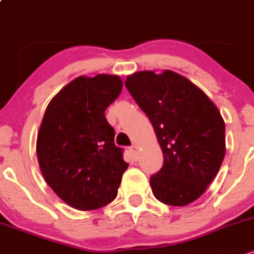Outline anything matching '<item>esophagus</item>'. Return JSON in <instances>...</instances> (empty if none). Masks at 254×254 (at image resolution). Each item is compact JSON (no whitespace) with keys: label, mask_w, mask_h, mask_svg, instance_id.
Instances as JSON below:
<instances>
[{"label":"esophagus","mask_w":254,"mask_h":254,"mask_svg":"<svg viewBox=\"0 0 254 254\" xmlns=\"http://www.w3.org/2000/svg\"><path fill=\"white\" fill-rule=\"evenodd\" d=\"M129 151H131L132 155L136 156L137 153H138V146H137V145H132L131 147H129Z\"/></svg>","instance_id":"1"}]
</instances>
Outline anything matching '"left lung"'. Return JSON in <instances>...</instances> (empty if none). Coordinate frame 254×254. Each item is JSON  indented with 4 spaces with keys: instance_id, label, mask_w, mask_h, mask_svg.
Returning a JSON list of instances; mask_svg holds the SVG:
<instances>
[{
    "instance_id": "1",
    "label": "left lung",
    "mask_w": 254,
    "mask_h": 254,
    "mask_svg": "<svg viewBox=\"0 0 254 254\" xmlns=\"http://www.w3.org/2000/svg\"><path fill=\"white\" fill-rule=\"evenodd\" d=\"M125 84L152 123L164 153L161 170L150 179L153 195L167 205L192 203L224 159L225 125L219 109L175 71H137Z\"/></svg>"
}]
</instances>
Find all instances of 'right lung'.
<instances>
[{
	"mask_svg": "<svg viewBox=\"0 0 254 254\" xmlns=\"http://www.w3.org/2000/svg\"><path fill=\"white\" fill-rule=\"evenodd\" d=\"M123 83L120 76H79L51 99L37 133L36 153L44 179L78 210H94L116 199L128 164L106 120Z\"/></svg>",
	"mask_w": 254,
	"mask_h": 254,
	"instance_id": "right-lung-1",
	"label": "right lung"
}]
</instances>
